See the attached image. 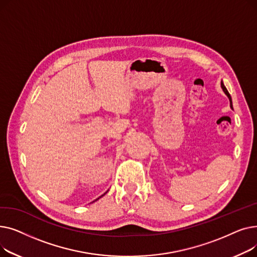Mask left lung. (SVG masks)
<instances>
[{"instance_id":"obj_1","label":"left lung","mask_w":257,"mask_h":257,"mask_svg":"<svg viewBox=\"0 0 257 257\" xmlns=\"http://www.w3.org/2000/svg\"><path fill=\"white\" fill-rule=\"evenodd\" d=\"M221 87H222V89H223V91L227 94V97L229 98V101H230V107L232 108V102H231V97H230V93L228 92V90H227V88L225 87V85H224V83L223 82H221Z\"/></svg>"}]
</instances>
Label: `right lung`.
Segmentation results:
<instances>
[{
	"mask_svg": "<svg viewBox=\"0 0 257 257\" xmlns=\"http://www.w3.org/2000/svg\"><path fill=\"white\" fill-rule=\"evenodd\" d=\"M101 197H102V196H101ZM98 199H99V198H98ZM98 199H97V200H98Z\"/></svg>",
	"mask_w": 257,
	"mask_h": 257,
	"instance_id": "right-lung-1",
	"label": "right lung"
}]
</instances>
